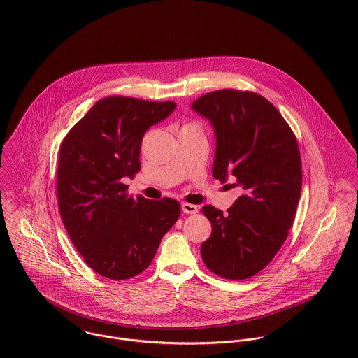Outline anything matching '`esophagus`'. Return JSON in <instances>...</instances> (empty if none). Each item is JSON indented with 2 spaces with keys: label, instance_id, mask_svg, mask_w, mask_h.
I'll use <instances>...</instances> for the list:
<instances>
[{
  "label": "esophagus",
  "instance_id": "esophagus-1",
  "mask_svg": "<svg viewBox=\"0 0 358 358\" xmlns=\"http://www.w3.org/2000/svg\"><path fill=\"white\" fill-rule=\"evenodd\" d=\"M182 210L185 212V213H197L199 212V206L194 204H189V203H183L182 204Z\"/></svg>",
  "mask_w": 358,
  "mask_h": 358
}]
</instances>
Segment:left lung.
<instances>
[{
	"instance_id": "left-lung-1",
	"label": "left lung",
	"mask_w": 358,
	"mask_h": 358,
	"mask_svg": "<svg viewBox=\"0 0 358 358\" xmlns=\"http://www.w3.org/2000/svg\"><path fill=\"white\" fill-rule=\"evenodd\" d=\"M192 108L215 131L212 176L241 190L226 213L203 206L212 233L201 256L216 275L245 280L273 260L294 223L302 190L298 142L280 111L255 92H209Z\"/></svg>"
}]
</instances>
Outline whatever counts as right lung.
<instances>
[{"label": "right lung", "instance_id": "obj_1", "mask_svg": "<svg viewBox=\"0 0 358 358\" xmlns=\"http://www.w3.org/2000/svg\"><path fill=\"white\" fill-rule=\"evenodd\" d=\"M176 104L108 96L69 131L59 149L60 217L85 263L110 280L141 274L152 263L180 205L128 196L124 178L141 171L145 132Z\"/></svg>", "mask_w": 358, "mask_h": 358}]
</instances>
